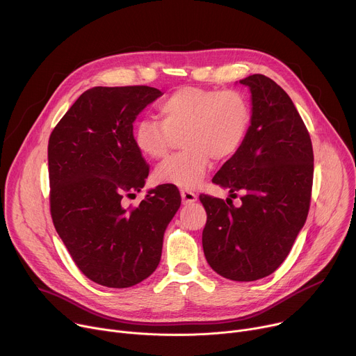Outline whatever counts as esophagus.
Wrapping results in <instances>:
<instances>
[{"label": "esophagus", "mask_w": 356, "mask_h": 356, "mask_svg": "<svg viewBox=\"0 0 356 356\" xmlns=\"http://www.w3.org/2000/svg\"><path fill=\"white\" fill-rule=\"evenodd\" d=\"M181 198H182V202L185 205L188 204H193L196 201V195L192 192V191H188V189H182L181 191Z\"/></svg>", "instance_id": "34e87169"}]
</instances>
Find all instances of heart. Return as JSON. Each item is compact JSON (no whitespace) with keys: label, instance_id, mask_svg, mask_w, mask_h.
<instances>
[{"label":"heart","instance_id":"heart-1","mask_svg":"<svg viewBox=\"0 0 356 356\" xmlns=\"http://www.w3.org/2000/svg\"><path fill=\"white\" fill-rule=\"evenodd\" d=\"M160 122L141 118L134 126L136 148L149 160H161L172 136L184 147L158 165V182L192 189L205 178L212 158L226 161L243 147L252 123L248 97L233 89L215 90L186 86L156 104Z\"/></svg>","mask_w":356,"mask_h":356}]
</instances>
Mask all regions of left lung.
Instances as JSON below:
<instances>
[{
    "label": "left lung",
    "mask_w": 356,
    "mask_h": 356,
    "mask_svg": "<svg viewBox=\"0 0 356 356\" xmlns=\"http://www.w3.org/2000/svg\"><path fill=\"white\" fill-rule=\"evenodd\" d=\"M252 92V123L241 151L213 182L227 188L236 208L201 193L207 211L202 246L222 277L254 282L277 270L305 223L314 177L309 133L289 95L270 77L241 81Z\"/></svg>",
    "instance_id": "obj_1"
}]
</instances>
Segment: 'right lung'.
I'll list each match as a JSON object with an SVG mask.
<instances>
[{
  "instance_id": "obj_1",
  "label": "right lung",
  "mask_w": 356,
  "mask_h": 356,
  "mask_svg": "<svg viewBox=\"0 0 356 356\" xmlns=\"http://www.w3.org/2000/svg\"><path fill=\"white\" fill-rule=\"evenodd\" d=\"M161 95L149 86L92 88L49 137L54 226L79 270L104 287L127 289L154 273L181 205L172 186L148 191L138 207L123 204L149 172L134 145L133 123Z\"/></svg>"
}]
</instances>
